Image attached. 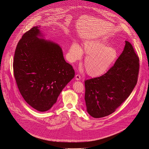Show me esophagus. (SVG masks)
I'll list each match as a JSON object with an SVG mask.
<instances>
[{
    "mask_svg": "<svg viewBox=\"0 0 149 149\" xmlns=\"http://www.w3.org/2000/svg\"><path fill=\"white\" fill-rule=\"evenodd\" d=\"M80 78L81 77H80V75H79V74H77L75 75V79L77 80H80Z\"/></svg>",
    "mask_w": 149,
    "mask_h": 149,
    "instance_id": "1",
    "label": "esophagus"
}]
</instances>
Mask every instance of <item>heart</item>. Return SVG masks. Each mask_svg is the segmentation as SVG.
<instances>
[{
    "label": "heart",
    "instance_id": "b5f03b06",
    "mask_svg": "<svg viewBox=\"0 0 149 149\" xmlns=\"http://www.w3.org/2000/svg\"><path fill=\"white\" fill-rule=\"evenodd\" d=\"M108 42L103 38L86 40L82 48L77 42H73L69 50V58L72 62L79 60L83 53L86 56L84 68L87 74L93 78L106 74L116 62L118 53L113 46L108 45Z\"/></svg>",
    "mask_w": 149,
    "mask_h": 149
}]
</instances>
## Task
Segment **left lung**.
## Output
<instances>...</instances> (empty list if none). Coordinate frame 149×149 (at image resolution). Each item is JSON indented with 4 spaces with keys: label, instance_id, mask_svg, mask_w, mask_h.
Masks as SVG:
<instances>
[{
    "label": "left lung",
    "instance_id": "left-lung-1",
    "mask_svg": "<svg viewBox=\"0 0 149 149\" xmlns=\"http://www.w3.org/2000/svg\"><path fill=\"white\" fill-rule=\"evenodd\" d=\"M139 69V58L126 41L123 53L111 69L101 77L84 81V99L89 115L101 118L113 113L133 91Z\"/></svg>",
    "mask_w": 149,
    "mask_h": 149
}]
</instances>
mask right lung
I'll return each instance as SVG.
<instances>
[{"label": "right lung", "instance_id": "add662e5", "mask_svg": "<svg viewBox=\"0 0 149 149\" xmlns=\"http://www.w3.org/2000/svg\"><path fill=\"white\" fill-rule=\"evenodd\" d=\"M38 37L43 36L38 26L23 34L16 48L13 68L24 99L38 111L45 112L57 102L75 71L59 45Z\"/></svg>", "mask_w": 149, "mask_h": 149}]
</instances>
